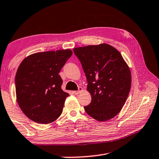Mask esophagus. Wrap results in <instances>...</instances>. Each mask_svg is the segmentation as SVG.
<instances>
[{"instance_id":"obj_1","label":"esophagus","mask_w":159,"mask_h":159,"mask_svg":"<svg viewBox=\"0 0 159 159\" xmlns=\"http://www.w3.org/2000/svg\"><path fill=\"white\" fill-rule=\"evenodd\" d=\"M81 91H83V88H81V87H79V89H78V90H76V91H74L73 92L75 94H79L80 92Z\"/></svg>"}]
</instances>
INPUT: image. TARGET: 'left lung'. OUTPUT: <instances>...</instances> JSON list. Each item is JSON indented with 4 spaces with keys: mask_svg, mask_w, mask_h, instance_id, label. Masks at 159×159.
Wrapping results in <instances>:
<instances>
[{
    "mask_svg": "<svg viewBox=\"0 0 159 159\" xmlns=\"http://www.w3.org/2000/svg\"><path fill=\"white\" fill-rule=\"evenodd\" d=\"M87 78L92 101L85 111L98 121H106L119 113L129 96L131 75L116 48L107 44L73 49Z\"/></svg>",
    "mask_w": 159,
    "mask_h": 159,
    "instance_id": "8db88e82",
    "label": "left lung"
}]
</instances>
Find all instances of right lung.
Masks as SVG:
<instances>
[{
	"mask_svg": "<svg viewBox=\"0 0 159 159\" xmlns=\"http://www.w3.org/2000/svg\"><path fill=\"white\" fill-rule=\"evenodd\" d=\"M72 55L70 49L39 52L23 60L15 76L20 108L33 122L49 124L62 114L69 95L58 74Z\"/></svg>",
	"mask_w": 159,
	"mask_h": 159,
	"instance_id": "add662e5",
	"label": "right lung"
}]
</instances>
